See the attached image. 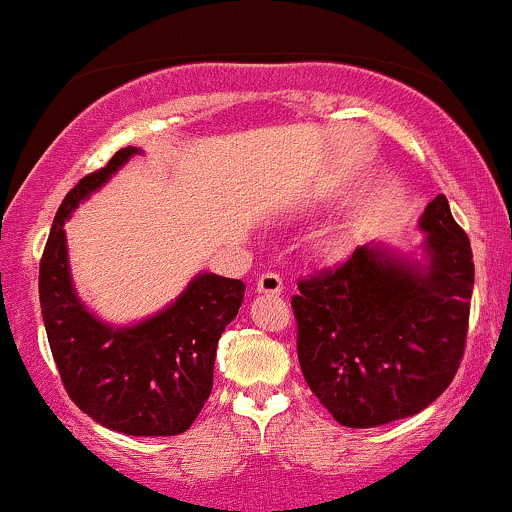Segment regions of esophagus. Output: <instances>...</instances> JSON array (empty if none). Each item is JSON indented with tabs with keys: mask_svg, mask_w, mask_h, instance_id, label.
Masks as SVG:
<instances>
[{
	"mask_svg": "<svg viewBox=\"0 0 512 512\" xmlns=\"http://www.w3.org/2000/svg\"><path fill=\"white\" fill-rule=\"evenodd\" d=\"M257 293H264V296H279L284 293V281H281L279 274L267 272L257 279Z\"/></svg>",
	"mask_w": 512,
	"mask_h": 512,
	"instance_id": "esophagus-1",
	"label": "esophagus"
}]
</instances>
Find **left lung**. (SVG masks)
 <instances>
[{
  "mask_svg": "<svg viewBox=\"0 0 512 512\" xmlns=\"http://www.w3.org/2000/svg\"><path fill=\"white\" fill-rule=\"evenodd\" d=\"M419 228L416 250L361 245L337 269L303 279L291 298L305 383L342 426L419 414L460 366L472 248L445 195L428 202Z\"/></svg>",
  "mask_w": 512,
  "mask_h": 512,
  "instance_id": "8db88e82",
  "label": "left lung"
}]
</instances>
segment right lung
Returning <instances> with one entry per match:
<instances>
[{"mask_svg":"<svg viewBox=\"0 0 512 512\" xmlns=\"http://www.w3.org/2000/svg\"><path fill=\"white\" fill-rule=\"evenodd\" d=\"M137 154L142 149L125 146L64 197L40 260V313L76 407L127 436H178L211 395L216 344L238 315L245 284L202 272L173 303L134 325H110L86 308L74 289L64 221Z\"/></svg>","mask_w":512,"mask_h":512,"instance_id":"1","label":"right lung"}]
</instances>
